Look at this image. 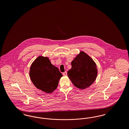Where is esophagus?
<instances>
[{
    "label": "esophagus",
    "mask_w": 129,
    "mask_h": 129,
    "mask_svg": "<svg viewBox=\"0 0 129 129\" xmlns=\"http://www.w3.org/2000/svg\"><path fill=\"white\" fill-rule=\"evenodd\" d=\"M63 75L64 76H66V75H67V72L66 71H65V72L63 73Z\"/></svg>",
    "instance_id": "34e87169"
}]
</instances>
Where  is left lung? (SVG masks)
Listing matches in <instances>:
<instances>
[{
  "mask_svg": "<svg viewBox=\"0 0 129 129\" xmlns=\"http://www.w3.org/2000/svg\"><path fill=\"white\" fill-rule=\"evenodd\" d=\"M72 68L68 71L69 78L76 87L84 89L96 80L97 69L95 62L84 52H81L71 63Z\"/></svg>",
  "mask_w": 129,
  "mask_h": 129,
  "instance_id": "left-lung-1",
  "label": "left lung"
}]
</instances>
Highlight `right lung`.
<instances>
[{
	"instance_id": "1",
	"label": "right lung",
	"mask_w": 129,
	"mask_h": 129,
	"mask_svg": "<svg viewBox=\"0 0 129 129\" xmlns=\"http://www.w3.org/2000/svg\"><path fill=\"white\" fill-rule=\"evenodd\" d=\"M29 75L34 86L47 93L55 90L62 76L58 69L51 64L48 57L42 56H39L32 63Z\"/></svg>"
}]
</instances>
